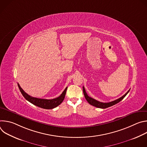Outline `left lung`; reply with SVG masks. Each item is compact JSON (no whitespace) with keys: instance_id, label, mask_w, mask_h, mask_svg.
<instances>
[{"instance_id":"1","label":"left lung","mask_w":147,"mask_h":147,"mask_svg":"<svg viewBox=\"0 0 147 147\" xmlns=\"http://www.w3.org/2000/svg\"><path fill=\"white\" fill-rule=\"evenodd\" d=\"M82 90H83V92H84V96L86 99V100H87V102L90 104L91 105L94 106V107H95L96 108H102V109H105V108H107L108 107H112L113 105H114L119 103L120 101H121L125 96H126V95L129 93V92L130 91V90L125 93L123 96H122L121 97H120V98L115 100H113V101H112V102H107V103H104V102H99L98 100H96V99L89 96L86 91V90L84 88V87H83L82 88Z\"/></svg>"}]
</instances>
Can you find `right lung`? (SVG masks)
I'll return each instance as SVG.
<instances>
[{"label":"right lung","mask_w":147,"mask_h":147,"mask_svg":"<svg viewBox=\"0 0 147 147\" xmlns=\"http://www.w3.org/2000/svg\"><path fill=\"white\" fill-rule=\"evenodd\" d=\"M17 84L21 93L22 94L23 96L28 101H29L30 102H31L35 106H37L39 108L45 109H52L59 106V105L63 101L65 97L66 93V91L67 89V87H66L64 90V91L63 92L62 94L57 98H56L52 99H47L37 98L32 97L29 95L26 92H25L24 91L22 88H21L18 83H17Z\"/></svg>","instance_id":"right-lung-1"}]
</instances>
